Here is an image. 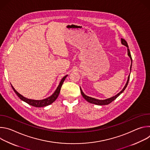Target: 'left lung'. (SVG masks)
I'll use <instances>...</instances> for the list:
<instances>
[{
    "mask_svg": "<svg viewBox=\"0 0 150 150\" xmlns=\"http://www.w3.org/2000/svg\"><path fill=\"white\" fill-rule=\"evenodd\" d=\"M121 42H122V45L126 46L127 47V54H128V56H129V57H130L131 59V68H130V69H131V68H132V59L131 54V53H130V50H129V47H128L127 42H126V41L125 39L121 38ZM129 78H130V75H129V76H128V78H127V82H126V85H125V86L124 88H123V90H122L119 93H118L117 95H116L115 96L112 97H111V98H108V99H105V100H98V99H96V98H94L88 97V96H86L85 94H84V93L82 92L81 88H80L81 93V94H82V97H83L85 100H86L88 102H89V103H90L94 104H97V105H108V104H110V103H112L113 101H114L117 97L119 96L120 94H121L124 91V90H125V88H126V87H127V84H128V82H129Z\"/></svg>",
    "mask_w": 150,
    "mask_h": 150,
    "instance_id": "8db88e82",
    "label": "left lung"
}]
</instances>
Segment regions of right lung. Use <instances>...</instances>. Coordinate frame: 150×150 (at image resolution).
<instances>
[{"label":"right lung","instance_id":"1","mask_svg":"<svg viewBox=\"0 0 150 150\" xmlns=\"http://www.w3.org/2000/svg\"><path fill=\"white\" fill-rule=\"evenodd\" d=\"M67 76V75L65 76L62 79V80H61V81H60V82L59 85V86L57 87V89L56 90L54 93L50 97H48L46 99H44V100H31V99L27 98L24 97V96H23L22 95H21L19 93H18L15 90V88L13 87L12 85H11V86H12V89L14 90L15 93H16V94L18 96V97H19L20 99L23 100L24 101L26 102L27 103H28V104H30L32 106L36 107V108H40V107H45V106H47L48 105H50L52 103H53L56 100V98H57V97L59 96V94L60 93L62 85V84H63L64 81H65Z\"/></svg>","mask_w":150,"mask_h":150}]
</instances>
